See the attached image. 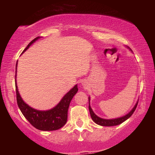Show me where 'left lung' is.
Instances as JSON below:
<instances>
[{
    "instance_id": "left-lung-1",
    "label": "left lung",
    "mask_w": 155,
    "mask_h": 155,
    "mask_svg": "<svg viewBox=\"0 0 155 155\" xmlns=\"http://www.w3.org/2000/svg\"><path fill=\"white\" fill-rule=\"evenodd\" d=\"M90 97H89V102H90ZM137 105H138V102H137L136 104L135 105V106L133 108V109L131 110L128 114L124 115V116L119 117V118H116V119H111V120H106V119H103V118H101V117H97V115L94 113L93 111H92L91 107H90V103H89V110H90V116H91L92 120H93L96 124H99V125H101V126H115L122 123V122H124V121L127 120V119L130 118V117H131V115L133 114V112L135 111V110H136Z\"/></svg>"
}]
</instances>
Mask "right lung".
Listing matches in <instances>:
<instances>
[{
  "label": "right lung",
  "instance_id": "1",
  "mask_svg": "<svg viewBox=\"0 0 155 155\" xmlns=\"http://www.w3.org/2000/svg\"><path fill=\"white\" fill-rule=\"evenodd\" d=\"M39 38L40 37H37L30 42V44L24 49L23 52L25 51L30 47V46L34 43L35 41L38 40ZM17 63L16 65V69H17ZM16 72H17V70H16ZM15 86L17 105L24 117L33 127L40 130L51 131L61 128L65 125L67 122L68 110L69 105L73 97L76 95L78 91L77 84H76L70 91L63 96L62 100L56 106L47 111H39L28 106L24 102L19 95L16 81Z\"/></svg>",
  "mask_w": 155,
  "mask_h": 155
}]
</instances>
